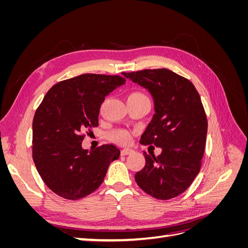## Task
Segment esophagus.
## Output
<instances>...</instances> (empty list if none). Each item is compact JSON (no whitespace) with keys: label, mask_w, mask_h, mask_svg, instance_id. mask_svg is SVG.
Returning a JSON list of instances; mask_svg holds the SVG:
<instances>
[{"label":"esophagus","mask_w":248,"mask_h":248,"mask_svg":"<svg viewBox=\"0 0 248 248\" xmlns=\"http://www.w3.org/2000/svg\"><path fill=\"white\" fill-rule=\"evenodd\" d=\"M133 152H134V150L131 149V148H124L121 151V154L122 155H128V154H131Z\"/></svg>","instance_id":"esophagus-1"}]
</instances>
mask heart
Masks as SVG:
<instances>
[{
  "label": "heart",
  "instance_id": "1",
  "mask_svg": "<svg viewBox=\"0 0 248 248\" xmlns=\"http://www.w3.org/2000/svg\"><path fill=\"white\" fill-rule=\"evenodd\" d=\"M129 97H146V96L140 92H133L128 96V98ZM109 137L111 140H114L116 141L122 142V144H127V142H129L131 140V133L126 130H119L111 133Z\"/></svg>",
  "mask_w": 248,
  "mask_h": 248
}]
</instances>
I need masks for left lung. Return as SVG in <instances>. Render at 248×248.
Returning <instances> with one entry per match:
<instances>
[{
	"instance_id": "obj_1",
	"label": "left lung",
	"mask_w": 248,
	"mask_h": 248,
	"mask_svg": "<svg viewBox=\"0 0 248 248\" xmlns=\"http://www.w3.org/2000/svg\"><path fill=\"white\" fill-rule=\"evenodd\" d=\"M123 76L147 89L154 101L155 114L140 142L162 149L158 156L144 152L146 164L136 181L155 199L176 198L196 179L204 156L208 122L201 97L191 81L169 69Z\"/></svg>"
}]
</instances>
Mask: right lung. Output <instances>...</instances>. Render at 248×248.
Listing matches in <instances>:
<instances>
[{"instance_id": "add662e5", "label": "right lung", "mask_w": 248, "mask_h": 248, "mask_svg": "<svg viewBox=\"0 0 248 248\" xmlns=\"http://www.w3.org/2000/svg\"><path fill=\"white\" fill-rule=\"evenodd\" d=\"M126 79L86 73L60 81L44 96L33 120V160L48 188L66 200H79L103 182L120 157L114 145L81 147L84 132L98 126L106 97Z\"/></svg>"}]
</instances>
